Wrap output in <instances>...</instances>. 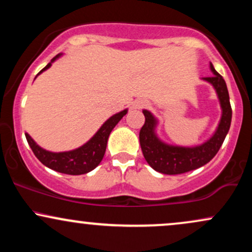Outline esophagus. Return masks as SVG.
<instances>
[{"label": "esophagus", "mask_w": 252, "mask_h": 252, "mask_svg": "<svg viewBox=\"0 0 252 252\" xmlns=\"http://www.w3.org/2000/svg\"><path fill=\"white\" fill-rule=\"evenodd\" d=\"M148 105L147 102H144V100H137V102L134 103V106L135 109H142V108H146V106Z\"/></svg>", "instance_id": "esophagus-1"}]
</instances>
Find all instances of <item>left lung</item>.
I'll return each instance as SVG.
<instances>
[{"instance_id":"8db88e82","label":"left lung","mask_w":252,"mask_h":252,"mask_svg":"<svg viewBox=\"0 0 252 252\" xmlns=\"http://www.w3.org/2000/svg\"><path fill=\"white\" fill-rule=\"evenodd\" d=\"M211 70L213 76L205 77L204 80L215 86L222 109L220 123L216 134L207 142L193 148H184V147H173L164 144L156 137L154 128L156 121L149 111L144 110L143 115L146 117L143 126L140 130V144L143 156L147 162L156 172L162 174L175 175L196 169L210 162L215 155L220 149L232 118V109H231L230 97L224 78L218 73L211 63Z\"/></svg>"}]
</instances>
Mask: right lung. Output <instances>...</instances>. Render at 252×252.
<instances>
[{"instance_id":"add662e5","label":"right lung","mask_w":252,"mask_h":252,"mask_svg":"<svg viewBox=\"0 0 252 252\" xmlns=\"http://www.w3.org/2000/svg\"><path fill=\"white\" fill-rule=\"evenodd\" d=\"M59 56L53 58L52 62L57 59ZM52 62L48 63L46 67H43L37 74L41 73L42 71L47 70L51 66ZM126 110L118 112L110 117L105 123L100 126V129L96 132V135L89 141L88 143L84 144L83 147L76 150H71V152L65 153H51L47 150L40 148L37 144L32 140V137L28 134H26L27 142L33 150L34 155L39 158L41 163L45 164L48 168L57 170L59 173L70 175H80L85 174V173L91 172L94 169L100 161L103 160V156L105 154L106 143H108V138L110 132L115 128V126L122 120V117L126 114Z\"/></svg>"}]
</instances>
